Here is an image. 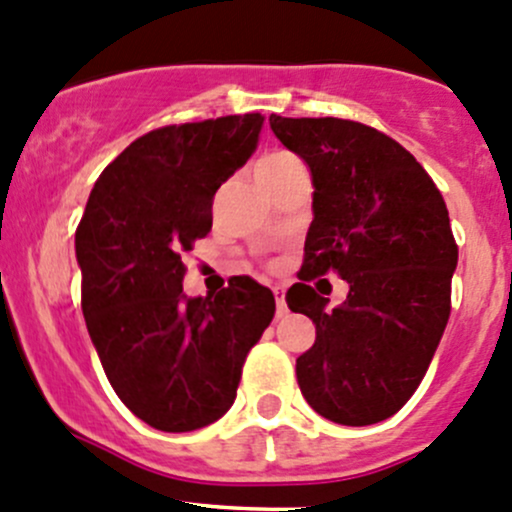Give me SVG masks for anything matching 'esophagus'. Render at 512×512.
Returning <instances> with one entry per match:
<instances>
[{
	"instance_id": "esophagus-1",
	"label": "esophagus",
	"mask_w": 512,
	"mask_h": 512,
	"mask_svg": "<svg viewBox=\"0 0 512 512\" xmlns=\"http://www.w3.org/2000/svg\"><path fill=\"white\" fill-rule=\"evenodd\" d=\"M274 301H277V314H284L287 311V301H284V287H274Z\"/></svg>"
}]
</instances>
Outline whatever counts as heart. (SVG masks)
<instances>
[{"mask_svg":"<svg viewBox=\"0 0 512 512\" xmlns=\"http://www.w3.org/2000/svg\"><path fill=\"white\" fill-rule=\"evenodd\" d=\"M299 166H304L301 161L294 157V154L289 152H272L267 154V157H262L257 161V169H255V176L257 181H260L262 188H267L274 181H279L282 176L292 174L294 169H299Z\"/></svg>","mask_w":512,"mask_h":512,"instance_id":"obj_1","label":"heart"}]
</instances>
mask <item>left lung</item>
Instances as JSON below:
<instances>
[{
	"label": "left lung",
	"instance_id": "1",
	"mask_svg": "<svg viewBox=\"0 0 512 512\" xmlns=\"http://www.w3.org/2000/svg\"><path fill=\"white\" fill-rule=\"evenodd\" d=\"M274 137L304 159L314 220L289 309L316 324L297 358L301 395L321 417L365 427L392 417L422 383L451 311L459 247L439 188L402 144L338 117L270 115ZM349 282L336 310L308 282Z\"/></svg>",
	"mask_w": 512,
	"mask_h": 512
}]
</instances>
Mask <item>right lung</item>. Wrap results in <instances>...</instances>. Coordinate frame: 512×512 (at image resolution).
<instances>
[{"mask_svg": "<svg viewBox=\"0 0 512 512\" xmlns=\"http://www.w3.org/2000/svg\"><path fill=\"white\" fill-rule=\"evenodd\" d=\"M260 112L186 122L134 139L90 191L75 230L83 316L107 380L134 417L193 432L230 410L274 297L235 277L186 297L181 255L213 225V196L252 157Z\"/></svg>", "mask_w": 512, "mask_h": 512, "instance_id": "1", "label": "right lung"}]
</instances>
